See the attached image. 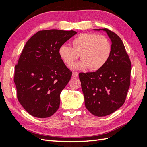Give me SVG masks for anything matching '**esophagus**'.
<instances>
[{
    "label": "esophagus",
    "mask_w": 147,
    "mask_h": 147,
    "mask_svg": "<svg viewBox=\"0 0 147 147\" xmlns=\"http://www.w3.org/2000/svg\"><path fill=\"white\" fill-rule=\"evenodd\" d=\"M72 76L74 77H78V73L76 72H74L72 73Z\"/></svg>",
    "instance_id": "34e87169"
}]
</instances>
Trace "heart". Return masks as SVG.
Segmentation results:
<instances>
[{"label": "heart", "mask_w": 147, "mask_h": 147, "mask_svg": "<svg viewBox=\"0 0 147 147\" xmlns=\"http://www.w3.org/2000/svg\"><path fill=\"white\" fill-rule=\"evenodd\" d=\"M112 53L109 40L94 33L78 35L72 42V47L65 45L59 48V55L68 67L72 65L80 55L82 59L71 67L74 70H91L101 69L109 60Z\"/></svg>", "instance_id": "obj_1"}]
</instances>
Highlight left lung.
<instances>
[{"label":"left lung","instance_id":"8db88e82","mask_svg":"<svg viewBox=\"0 0 147 147\" xmlns=\"http://www.w3.org/2000/svg\"><path fill=\"white\" fill-rule=\"evenodd\" d=\"M104 30L112 42V53L107 63L94 72L80 73L84 105L97 117L112 114L123 105L130 86L131 63L124 44L108 29Z\"/></svg>","mask_w":147,"mask_h":147}]
</instances>
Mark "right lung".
I'll return each mask as SVG.
<instances>
[{"instance_id": "right-lung-1", "label": "right lung", "mask_w": 147, "mask_h": 147, "mask_svg": "<svg viewBox=\"0 0 147 147\" xmlns=\"http://www.w3.org/2000/svg\"><path fill=\"white\" fill-rule=\"evenodd\" d=\"M77 32L38 31L26 42L15 65L17 98L33 117H50L58 110L60 94L72 72L59 55V48Z\"/></svg>"}]
</instances>
